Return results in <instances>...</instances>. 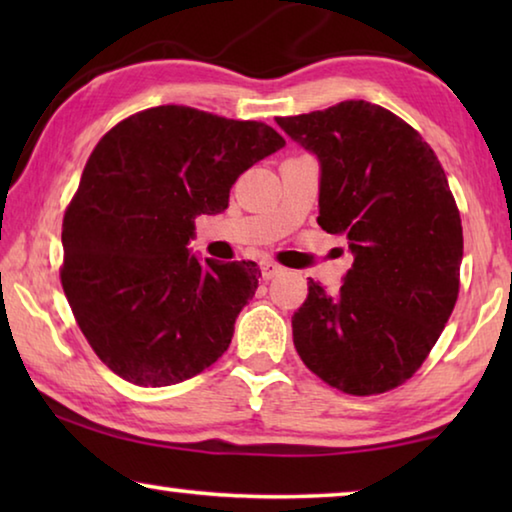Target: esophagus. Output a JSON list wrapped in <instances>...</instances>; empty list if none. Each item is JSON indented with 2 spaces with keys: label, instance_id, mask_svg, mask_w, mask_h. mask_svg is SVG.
<instances>
[{
  "label": "esophagus",
  "instance_id": "obj_1",
  "mask_svg": "<svg viewBox=\"0 0 512 512\" xmlns=\"http://www.w3.org/2000/svg\"><path fill=\"white\" fill-rule=\"evenodd\" d=\"M282 273V266L275 264V262H264L262 264V277L264 280H273V277H277Z\"/></svg>",
  "mask_w": 512,
  "mask_h": 512
}]
</instances>
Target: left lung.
I'll use <instances>...</instances> for the list:
<instances>
[{"instance_id": "obj_1", "label": "left lung", "mask_w": 512, "mask_h": 512, "mask_svg": "<svg viewBox=\"0 0 512 512\" xmlns=\"http://www.w3.org/2000/svg\"><path fill=\"white\" fill-rule=\"evenodd\" d=\"M275 121L318 160V225L354 257L336 293L309 280L291 318L296 350L343 393L391 391L422 366L458 298L463 228L445 171L420 133L375 103Z\"/></svg>"}]
</instances>
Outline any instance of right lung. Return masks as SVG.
Masks as SVG:
<instances>
[{
	"label": "right lung",
	"mask_w": 512,
	"mask_h": 512,
	"mask_svg": "<svg viewBox=\"0 0 512 512\" xmlns=\"http://www.w3.org/2000/svg\"><path fill=\"white\" fill-rule=\"evenodd\" d=\"M284 140L259 121L158 106L103 135L63 221L65 296L97 357L137 386H171L228 350L255 262L192 253L194 219Z\"/></svg>",
	"instance_id": "1"
}]
</instances>
